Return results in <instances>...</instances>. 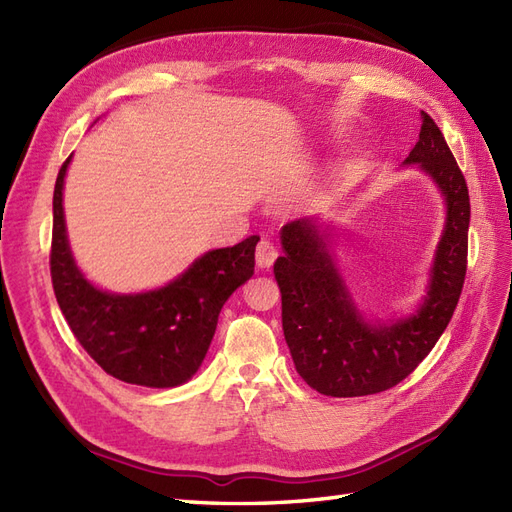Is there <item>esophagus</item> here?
Segmentation results:
<instances>
[{
	"label": "esophagus",
	"instance_id": "obj_1",
	"mask_svg": "<svg viewBox=\"0 0 512 512\" xmlns=\"http://www.w3.org/2000/svg\"><path fill=\"white\" fill-rule=\"evenodd\" d=\"M275 258H277V247L269 239H262L256 245V265L260 269H269L275 262Z\"/></svg>",
	"mask_w": 512,
	"mask_h": 512
}]
</instances>
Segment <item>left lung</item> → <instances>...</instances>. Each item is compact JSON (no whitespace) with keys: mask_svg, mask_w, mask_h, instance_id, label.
Wrapping results in <instances>:
<instances>
[{"mask_svg":"<svg viewBox=\"0 0 512 512\" xmlns=\"http://www.w3.org/2000/svg\"><path fill=\"white\" fill-rule=\"evenodd\" d=\"M406 164H421L446 200V226L423 305L393 324H367L314 220L282 228L284 256L273 273L282 327L299 376L322 395L363 397L393 389L436 346L453 318L468 269L470 194L455 156L427 113Z\"/></svg>","mask_w":512,"mask_h":512,"instance_id":"obj_1","label":"left lung"}]
</instances>
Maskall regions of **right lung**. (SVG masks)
Here are the masks:
<instances>
[{"mask_svg": "<svg viewBox=\"0 0 512 512\" xmlns=\"http://www.w3.org/2000/svg\"><path fill=\"white\" fill-rule=\"evenodd\" d=\"M70 158L55 181L49 260L61 314L76 342L113 378L153 389L188 382L209 350L222 305L254 275L260 237L207 252L164 288L143 294L102 292L76 269L68 247L61 190Z\"/></svg>", "mask_w": 512, "mask_h": 512, "instance_id": "right-lung-1", "label": "right lung"}]
</instances>
